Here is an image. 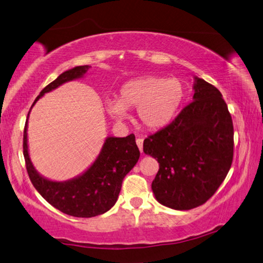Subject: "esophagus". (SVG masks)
I'll use <instances>...</instances> for the list:
<instances>
[{"label":"esophagus","mask_w":263,"mask_h":263,"mask_svg":"<svg viewBox=\"0 0 263 263\" xmlns=\"http://www.w3.org/2000/svg\"><path fill=\"white\" fill-rule=\"evenodd\" d=\"M137 145H138V148L140 152H143V139L137 138Z\"/></svg>","instance_id":"obj_1"}]
</instances>
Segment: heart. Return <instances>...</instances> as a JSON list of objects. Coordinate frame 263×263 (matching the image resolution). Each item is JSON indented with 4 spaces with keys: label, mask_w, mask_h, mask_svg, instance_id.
I'll return each mask as SVG.
<instances>
[{
    "label": "heart",
    "mask_w": 263,
    "mask_h": 263,
    "mask_svg": "<svg viewBox=\"0 0 263 263\" xmlns=\"http://www.w3.org/2000/svg\"><path fill=\"white\" fill-rule=\"evenodd\" d=\"M185 98V87L177 78L144 76L125 83L118 101H107L106 111L117 122L127 118L126 109H137L140 123L160 130L172 122Z\"/></svg>",
    "instance_id": "1"
}]
</instances>
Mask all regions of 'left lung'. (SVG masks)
Returning <instances> with one entry per match:
<instances>
[{"instance_id": "1", "label": "left lung", "mask_w": 263, "mask_h": 263, "mask_svg": "<svg viewBox=\"0 0 263 263\" xmlns=\"http://www.w3.org/2000/svg\"><path fill=\"white\" fill-rule=\"evenodd\" d=\"M193 102L176 119L144 140V153L159 162L152 181L157 201L177 211L205 203L226 178L234 130L222 95L194 77Z\"/></svg>"}]
</instances>
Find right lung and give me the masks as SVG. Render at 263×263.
Wrapping results in <instances>:
<instances>
[{
    "label": "right lung",
    "mask_w": 263,
    "mask_h": 263,
    "mask_svg": "<svg viewBox=\"0 0 263 263\" xmlns=\"http://www.w3.org/2000/svg\"><path fill=\"white\" fill-rule=\"evenodd\" d=\"M90 68V65L74 66L61 73L41 91L32 106L45 93L64 83L84 77ZM28 119L23 133V154L29 178L42 197L57 210L77 218H92L111 210L118 199L123 179L139 159L140 152L135 135L123 138L106 137L101 152L90 167L69 180L53 181L40 174L32 165L28 148Z\"/></svg>",
    "instance_id": "right-lung-1"
}]
</instances>
